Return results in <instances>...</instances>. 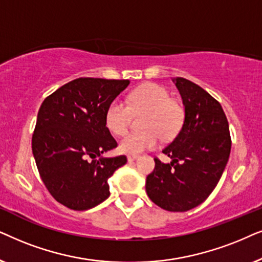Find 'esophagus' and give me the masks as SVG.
<instances>
[{
	"label": "esophagus",
	"instance_id": "34e87169",
	"mask_svg": "<svg viewBox=\"0 0 262 262\" xmlns=\"http://www.w3.org/2000/svg\"><path fill=\"white\" fill-rule=\"evenodd\" d=\"M138 155H128L127 156V159H128V162H133V160H135V159H138Z\"/></svg>",
	"mask_w": 262,
	"mask_h": 262
}]
</instances>
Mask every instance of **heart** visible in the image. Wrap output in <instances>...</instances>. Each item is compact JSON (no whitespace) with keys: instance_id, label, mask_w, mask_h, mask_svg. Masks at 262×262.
Here are the masks:
<instances>
[{"instance_id":"b5f03b06","label":"heart","mask_w":262,"mask_h":262,"mask_svg":"<svg viewBox=\"0 0 262 262\" xmlns=\"http://www.w3.org/2000/svg\"><path fill=\"white\" fill-rule=\"evenodd\" d=\"M128 105L120 99L110 102L105 111V124L115 135L127 133L132 113L146 110L142 127L145 130L133 132L120 142L124 153L137 155L158 144L162 137L171 139L183 124L184 111L176 100L170 99L166 89L158 83H145L132 91L127 98Z\"/></svg>"}]
</instances>
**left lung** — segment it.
Listing matches in <instances>:
<instances>
[{"mask_svg": "<svg viewBox=\"0 0 262 262\" xmlns=\"http://www.w3.org/2000/svg\"><path fill=\"white\" fill-rule=\"evenodd\" d=\"M184 106L180 133L163 149L171 162L155 159L146 191L157 206L186 212L199 206L217 186L231 149L229 123L210 93L184 78L172 79Z\"/></svg>", "mask_w": 262, "mask_h": 262, "instance_id": "obj_1", "label": "left lung"}]
</instances>
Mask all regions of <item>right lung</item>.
<instances>
[{
    "label": "right lung",
    "mask_w": 262,
    "mask_h": 262,
    "mask_svg": "<svg viewBox=\"0 0 262 262\" xmlns=\"http://www.w3.org/2000/svg\"><path fill=\"white\" fill-rule=\"evenodd\" d=\"M129 80L79 78L44 99L38 111L32 152L45 187L60 204L85 211L110 195L107 180L127 163L103 157L117 146L105 124L110 102Z\"/></svg>",
    "instance_id": "1"
}]
</instances>
